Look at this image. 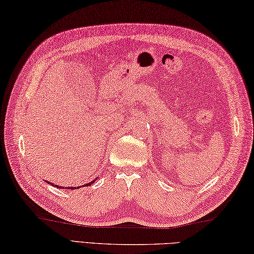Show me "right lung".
Returning a JSON list of instances; mask_svg holds the SVG:
<instances>
[{"label": "right lung", "mask_w": 254, "mask_h": 254, "mask_svg": "<svg viewBox=\"0 0 254 254\" xmlns=\"http://www.w3.org/2000/svg\"><path fill=\"white\" fill-rule=\"evenodd\" d=\"M95 181H96V179L95 180H93V181H90V183H88V184H86V185H84L85 187H88V186H90L92 184H94ZM45 183H47V184H50V185H52V186H55L56 188H60V189H64V187H62V186H57V185H53V184H51V183H49V181H45ZM83 186V187H84ZM66 188V187H65ZM79 188H82V186H78V187H67V189H71V190H75V189H79Z\"/></svg>", "instance_id": "add662e5"}]
</instances>
